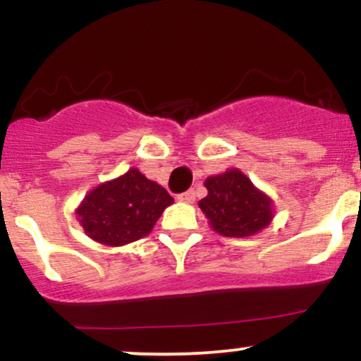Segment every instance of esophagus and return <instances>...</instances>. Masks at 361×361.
Instances as JSON below:
<instances>
[{
	"mask_svg": "<svg viewBox=\"0 0 361 361\" xmlns=\"http://www.w3.org/2000/svg\"><path fill=\"white\" fill-rule=\"evenodd\" d=\"M178 200L180 202H185V204H192L195 200V190H186V192L178 195Z\"/></svg>",
	"mask_w": 361,
	"mask_h": 361,
	"instance_id": "obj_1",
	"label": "esophagus"
}]
</instances>
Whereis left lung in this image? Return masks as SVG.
I'll return each instance as SVG.
<instances>
[{"label":"left lung","instance_id":"left-lung-1","mask_svg":"<svg viewBox=\"0 0 361 361\" xmlns=\"http://www.w3.org/2000/svg\"><path fill=\"white\" fill-rule=\"evenodd\" d=\"M205 188L209 193L198 202V207L215 233L226 238H247L270 226L271 198L256 188L239 169L209 176Z\"/></svg>","mask_w":361,"mask_h":361}]
</instances>
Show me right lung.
<instances>
[{"instance_id": "add662e5", "label": "right lung", "mask_w": 361, "mask_h": 361, "mask_svg": "<svg viewBox=\"0 0 361 361\" xmlns=\"http://www.w3.org/2000/svg\"><path fill=\"white\" fill-rule=\"evenodd\" d=\"M173 197L139 169L91 190L76 209L82 231L105 246H123L152 231Z\"/></svg>"}]
</instances>
